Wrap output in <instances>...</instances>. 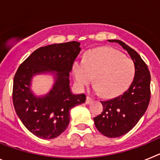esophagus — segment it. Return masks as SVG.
I'll list each match as a JSON object with an SVG mask.
<instances>
[{
  "label": "esophagus",
  "instance_id": "1",
  "mask_svg": "<svg viewBox=\"0 0 160 160\" xmlns=\"http://www.w3.org/2000/svg\"><path fill=\"white\" fill-rule=\"evenodd\" d=\"M92 101H93V99L91 98L87 97V100H86V104H87V105H88V104H90Z\"/></svg>",
  "mask_w": 160,
  "mask_h": 160
}]
</instances>
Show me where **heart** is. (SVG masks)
Instances as JSON below:
<instances>
[{
    "mask_svg": "<svg viewBox=\"0 0 160 160\" xmlns=\"http://www.w3.org/2000/svg\"><path fill=\"white\" fill-rule=\"evenodd\" d=\"M72 71L81 90L88 86L94 76V91L105 98H114L130 87L135 75V66L117 49L102 47L90 49L84 60L75 61Z\"/></svg>",
    "mask_w": 160,
    "mask_h": 160,
    "instance_id": "heart-1",
    "label": "heart"
}]
</instances>
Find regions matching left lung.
Wrapping results in <instances>:
<instances>
[{
    "label": "left lung",
    "instance_id": "obj_1",
    "mask_svg": "<svg viewBox=\"0 0 160 160\" xmlns=\"http://www.w3.org/2000/svg\"><path fill=\"white\" fill-rule=\"evenodd\" d=\"M119 44L135 63V75L127 91L108 101L101 102L103 111L94 117L95 127L109 138H118L129 132L142 117L151 98V74L148 66L138 53L120 40H108Z\"/></svg>",
    "mask_w": 160,
    "mask_h": 160
}]
</instances>
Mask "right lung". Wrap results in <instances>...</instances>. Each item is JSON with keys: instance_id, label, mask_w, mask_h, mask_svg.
<instances>
[{"instance_id": "obj_1", "label": "right lung", "mask_w": 160, "mask_h": 160, "mask_svg": "<svg viewBox=\"0 0 160 160\" xmlns=\"http://www.w3.org/2000/svg\"><path fill=\"white\" fill-rule=\"evenodd\" d=\"M80 51L78 42L41 47L24 61L14 76L15 111L25 128L39 138L59 136L69 125L70 109L86 101L84 94L72 92L69 78ZM42 74L53 78V86L46 95L37 96L32 88V78Z\"/></svg>"}]
</instances>
